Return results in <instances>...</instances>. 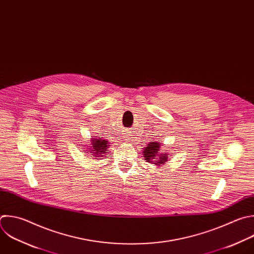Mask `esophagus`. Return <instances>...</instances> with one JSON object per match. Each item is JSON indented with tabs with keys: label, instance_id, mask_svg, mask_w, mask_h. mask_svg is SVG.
I'll list each match as a JSON object with an SVG mask.
<instances>
[{
	"label": "esophagus",
	"instance_id": "esophagus-1",
	"mask_svg": "<svg viewBox=\"0 0 254 254\" xmlns=\"http://www.w3.org/2000/svg\"><path fill=\"white\" fill-rule=\"evenodd\" d=\"M125 137H126V138H127V137H128V136H125ZM127 140H128V139H127Z\"/></svg>",
	"mask_w": 254,
	"mask_h": 254
}]
</instances>
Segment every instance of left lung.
Here are the masks:
<instances>
[{
    "mask_svg": "<svg viewBox=\"0 0 254 254\" xmlns=\"http://www.w3.org/2000/svg\"><path fill=\"white\" fill-rule=\"evenodd\" d=\"M142 155L144 160L161 167L168 159L170 153L160 150V143L157 141H150L142 148Z\"/></svg>",
    "mask_w": 254,
    "mask_h": 254,
    "instance_id": "8db88e82",
    "label": "left lung"
}]
</instances>
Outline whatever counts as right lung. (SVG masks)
Segmentation results:
<instances>
[{
    "label": "right lung",
    "mask_w": 254,
    "mask_h": 254,
    "mask_svg": "<svg viewBox=\"0 0 254 254\" xmlns=\"http://www.w3.org/2000/svg\"><path fill=\"white\" fill-rule=\"evenodd\" d=\"M110 144L111 143L109 142V140L103 139L101 136L93 137L91 138V143H88V145H86L87 148L82 149H84L83 152H88V154L90 153L91 156H94V159H100L99 157L106 156L105 154L110 151L108 149L111 146Z\"/></svg>",
    "instance_id": "1"
}]
</instances>
